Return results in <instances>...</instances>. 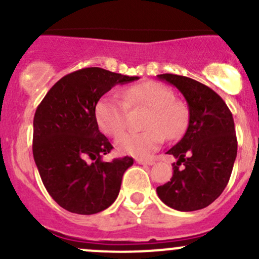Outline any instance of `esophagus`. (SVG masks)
<instances>
[{
  "instance_id": "1",
  "label": "esophagus",
  "mask_w": 259,
  "mask_h": 259,
  "mask_svg": "<svg viewBox=\"0 0 259 259\" xmlns=\"http://www.w3.org/2000/svg\"><path fill=\"white\" fill-rule=\"evenodd\" d=\"M138 164H142V165H153L155 164L154 159H137Z\"/></svg>"
}]
</instances>
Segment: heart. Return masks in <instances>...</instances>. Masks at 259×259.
I'll use <instances>...</instances> for the list:
<instances>
[{"label":"heart","mask_w":259,"mask_h":259,"mask_svg":"<svg viewBox=\"0 0 259 259\" xmlns=\"http://www.w3.org/2000/svg\"><path fill=\"white\" fill-rule=\"evenodd\" d=\"M124 101L114 94L101 96L94 106V116L103 133L113 138L122 134L126 127V108H148L145 130L126 133L116 142L120 154L146 158L164 143V139H179L189 124V111L166 86L155 81L137 83L122 91Z\"/></svg>","instance_id":"obj_1"}]
</instances>
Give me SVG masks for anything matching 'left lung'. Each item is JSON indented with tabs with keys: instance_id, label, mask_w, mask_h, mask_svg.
Segmentation results:
<instances>
[{
	"instance_id": "8db88e82",
	"label": "left lung",
	"mask_w": 259,
	"mask_h": 259,
	"mask_svg": "<svg viewBox=\"0 0 259 259\" xmlns=\"http://www.w3.org/2000/svg\"><path fill=\"white\" fill-rule=\"evenodd\" d=\"M158 79L183 94L189 124L182 140L166 151L178 161L173 163V177L156 193L173 209H203L222 194L231 178L237 156L233 116L223 99L198 81L174 74Z\"/></svg>"
}]
</instances>
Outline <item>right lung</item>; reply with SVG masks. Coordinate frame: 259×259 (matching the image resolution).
Instances as JSON below:
<instances>
[{
  "label": "right lung",
  "mask_w": 259,
  "mask_h": 259,
  "mask_svg": "<svg viewBox=\"0 0 259 259\" xmlns=\"http://www.w3.org/2000/svg\"><path fill=\"white\" fill-rule=\"evenodd\" d=\"M138 79L86 67L57 81L36 109L33 159L46 190L64 209L95 214L119 195L122 176L134 160H103L113 145L99 130L94 106L115 85Z\"/></svg>",
  "instance_id": "1"
}]
</instances>
